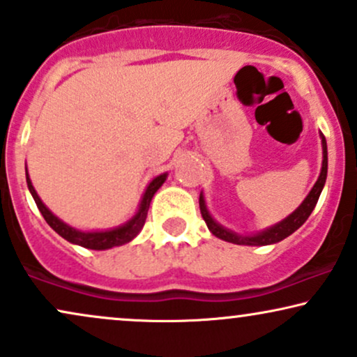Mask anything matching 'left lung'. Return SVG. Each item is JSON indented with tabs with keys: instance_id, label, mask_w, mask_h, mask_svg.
<instances>
[{
	"instance_id": "left-lung-1",
	"label": "left lung",
	"mask_w": 357,
	"mask_h": 357,
	"mask_svg": "<svg viewBox=\"0 0 357 357\" xmlns=\"http://www.w3.org/2000/svg\"><path fill=\"white\" fill-rule=\"evenodd\" d=\"M321 144H323V166H321V173L317 181L312 186V190L307 192V196L304 197V201L298 208L294 209L289 216L284 218L282 221L276 222V225L271 227H266V229L259 231V233L255 234H239L236 231H231L220 225L209 213L208 206H206L204 201V195L201 192L199 195V209L201 214H203V220L206 221V226L211 233L216 236V238L222 239V241L233 243V244H241V246H268V244H274L282 241V239L287 238L294 233L296 229H299L306 220L309 218V214L312 213L314 206L319 199L321 191H323L324 184H326V178H328V144H326V137L321 132Z\"/></svg>"
}]
</instances>
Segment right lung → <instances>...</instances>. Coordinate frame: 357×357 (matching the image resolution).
<instances>
[{
  "mask_svg": "<svg viewBox=\"0 0 357 357\" xmlns=\"http://www.w3.org/2000/svg\"><path fill=\"white\" fill-rule=\"evenodd\" d=\"M166 178H167V173H162V174H158L156 178H153L151 181H149V184L146 186V190L143 192V196H141L139 206H137V211L135 213V216H132L130 221L124 222V225L111 227V229H105V231H81L70 225H66V222L59 220L58 216H54V214L46 208V204L43 203L41 197L38 196L36 190L33 188V183L31 179H29V174L26 169L28 190L31 192L34 203H36L38 209H40V213L43 214V218H45L46 222H48L56 233L61 236V238L66 239V241L78 244V246H83L88 249H96V251H105V249L121 246V244L132 241V239L139 234V231L143 229L146 222V216H148V209H149V204H151L154 192L160 190L162 183L166 181Z\"/></svg>",
  "mask_w": 357,
  "mask_h": 357,
  "instance_id": "obj_1",
  "label": "right lung"
}]
</instances>
